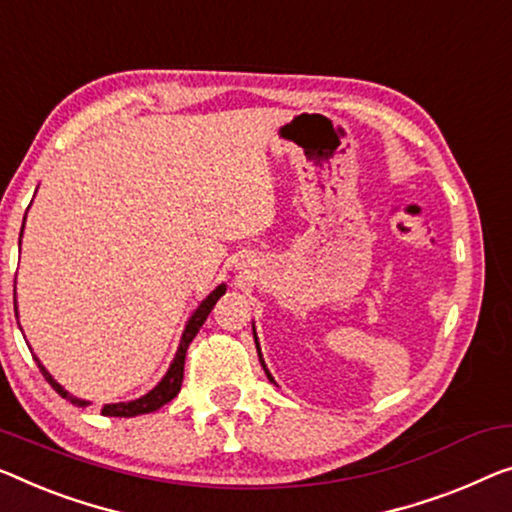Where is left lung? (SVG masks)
<instances>
[{"label": "left lung", "instance_id": "left-lung-1", "mask_svg": "<svg viewBox=\"0 0 512 512\" xmlns=\"http://www.w3.org/2000/svg\"><path fill=\"white\" fill-rule=\"evenodd\" d=\"M253 335H255V347H257V356H259V363H262V368H264V372H266V377H269V381H273V377H271V372L266 370V363H264V358H262V352H259V342H257V333H255V326H253Z\"/></svg>", "mask_w": 512, "mask_h": 512}]
</instances>
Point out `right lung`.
<instances>
[{
  "mask_svg": "<svg viewBox=\"0 0 512 512\" xmlns=\"http://www.w3.org/2000/svg\"><path fill=\"white\" fill-rule=\"evenodd\" d=\"M22 230H25V223H22ZM20 239H22V232H20ZM225 285H218L213 292L204 299L200 305H197V310L190 315L186 329H183V335H181V342H179V349H177V356H174V361L170 365V370L165 372V377L158 381L156 388H151V391L147 395H142V398L137 400H131V402H117V404H105V407L101 409V414L105 416H119V418H131V416H140V414H151V411H156L163 407V404L170 402L172 398H177V393L181 391V381H183V363H186V352H188V345L193 342V338L197 333H200L202 324L207 322L209 312L213 310V305H216V301L220 299V296L225 294ZM13 305H15V285H13ZM15 315H18V308H15ZM20 326V324H18ZM34 361L38 365V370H41V375L45 377V381L55 388V391L61 395V398L73 402L75 407H87V400H80L75 398V395H71L66 391L64 386L59 384V381H55V377L50 375L48 370L43 368L41 361L34 356Z\"/></svg>",
  "mask_w": 512,
  "mask_h": 512,
  "instance_id": "1",
  "label": "right lung"
}]
</instances>
